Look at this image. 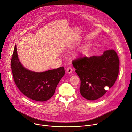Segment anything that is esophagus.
<instances>
[{"label": "esophagus", "instance_id": "esophagus-1", "mask_svg": "<svg viewBox=\"0 0 132 132\" xmlns=\"http://www.w3.org/2000/svg\"><path fill=\"white\" fill-rule=\"evenodd\" d=\"M73 71V70L71 67H68L66 69V72L68 74H71L72 73Z\"/></svg>", "mask_w": 132, "mask_h": 132}]
</instances>
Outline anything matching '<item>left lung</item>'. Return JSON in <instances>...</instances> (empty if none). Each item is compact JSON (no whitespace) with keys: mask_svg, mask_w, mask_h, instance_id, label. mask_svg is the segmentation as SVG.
Returning <instances> with one entry per match:
<instances>
[{"mask_svg":"<svg viewBox=\"0 0 132 132\" xmlns=\"http://www.w3.org/2000/svg\"><path fill=\"white\" fill-rule=\"evenodd\" d=\"M73 65L80 78V93L87 100L98 99L115 84L119 73V60L116 51L108 49L101 56L82 57Z\"/></svg>","mask_w":132,"mask_h":132,"instance_id":"1","label":"left lung"}]
</instances>
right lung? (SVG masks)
I'll list each match as a JSON object with an SVG mask.
<instances>
[{"label":"right lung","mask_w":132,"mask_h":132,"mask_svg":"<svg viewBox=\"0 0 132 132\" xmlns=\"http://www.w3.org/2000/svg\"><path fill=\"white\" fill-rule=\"evenodd\" d=\"M11 69L14 82L19 90L28 98L40 102L52 97L65 74L63 66L42 73L26 69L19 60L16 45L11 59Z\"/></svg>","instance_id":"1"}]
</instances>
